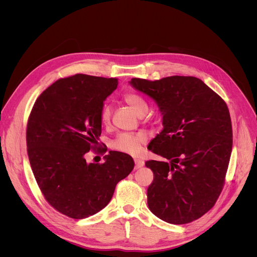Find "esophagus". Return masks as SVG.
I'll return each mask as SVG.
<instances>
[{
  "label": "esophagus",
  "instance_id": "34e87169",
  "mask_svg": "<svg viewBox=\"0 0 257 257\" xmlns=\"http://www.w3.org/2000/svg\"><path fill=\"white\" fill-rule=\"evenodd\" d=\"M144 165H145V162L143 160H141V159H136L135 160V167L136 168H141Z\"/></svg>",
  "mask_w": 257,
  "mask_h": 257
}]
</instances>
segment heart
I'll return each mask as SVG.
<instances>
[{
	"label": "heart",
	"instance_id": "1",
	"mask_svg": "<svg viewBox=\"0 0 257 257\" xmlns=\"http://www.w3.org/2000/svg\"><path fill=\"white\" fill-rule=\"evenodd\" d=\"M124 100L139 115L145 113L148 110V105L146 100L141 95L136 94V93H126L124 95ZM110 115L111 107L105 104L102 108V111H100V120H102L103 123H108L110 120ZM146 142L147 137L144 133H121L113 139L112 147L116 150L128 154H137Z\"/></svg>",
	"mask_w": 257,
	"mask_h": 257
}]
</instances>
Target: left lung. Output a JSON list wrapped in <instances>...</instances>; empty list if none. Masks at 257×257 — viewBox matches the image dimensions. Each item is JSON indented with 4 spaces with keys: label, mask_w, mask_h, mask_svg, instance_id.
I'll list each match as a JSON object with an SVG mask.
<instances>
[{
    "label": "left lung",
    "mask_w": 257,
    "mask_h": 257,
    "mask_svg": "<svg viewBox=\"0 0 257 257\" xmlns=\"http://www.w3.org/2000/svg\"><path fill=\"white\" fill-rule=\"evenodd\" d=\"M130 84L152 98L163 130L148 150L166 161H147L153 181L148 206L170 224L197 220L211 209L223 189L232 148L226 103L196 77L172 76Z\"/></svg>",
    "instance_id": "8db88e82"
}]
</instances>
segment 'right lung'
Returning a JSON list of instances; mask_svg holds the SVG:
<instances>
[{"instance_id": "1", "label": "right lung", "mask_w": 257, "mask_h": 257, "mask_svg": "<svg viewBox=\"0 0 257 257\" xmlns=\"http://www.w3.org/2000/svg\"><path fill=\"white\" fill-rule=\"evenodd\" d=\"M116 87L115 78L67 77L46 89L30 114L27 146L36 182L46 200L73 219H85L105 208L116 183L135 165L131 155L119 151H109L103 164L84 158L98 145L100 111Z\"/></svg>"}]
</instances>
